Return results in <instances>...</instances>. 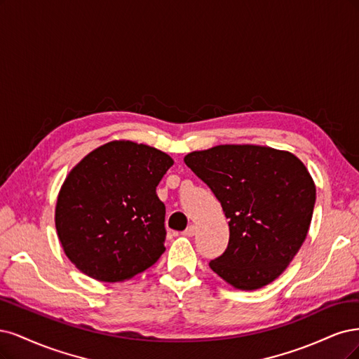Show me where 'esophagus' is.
<instances>
[{
	"instance_id": "obj_1",
	"label": "esophagus",
	"mask_w": 359,
	"mask_h": 359,
	"mask_svg": "<svg viewBox=\"0 0 359 359\" xmlns=\"http://www.w3.org/2000/svg\"><path fill=\"white\" fill-rule=\"evenodd\" d=\"M195 233H196V228L194 225H189L187 229L183 231V236L184 237H192V236H195Z\"/></svg>"
}]
</instances>
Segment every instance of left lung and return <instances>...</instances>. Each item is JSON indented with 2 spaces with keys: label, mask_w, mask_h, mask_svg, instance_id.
Segmentation results:
<instances>
[{
  "label": "left lung",
  "mask_w": 359,
  "mask_h": 359,
  "mask_svg": "<svg viewBox=\"0 0 359 359\" xmlns=\"http://www.w3.org/2000/svg\"><path fill=\"white\" fill-rule=\"evenodd\" d=\"M229 219L225 252L209 262L225 282L253 291L279 277L307 237L316 188L295 155L222 144L184 156Z\"/></svg>",
  "instance_id": "1"
}]
</instances>
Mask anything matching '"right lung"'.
Here are the masks:
<instances>
[{"instance_id":"add662e5","label":"right lung","mask_w":359,"mask_h":359,"mask_svg":"<svg viewBox=\"0 0 359 359\" xmlns=\"http://www.w3.org/2000/svg\"><path fill=\"white\" fill-rule=\"evenodd\" d=\"M172 159L155 147L111 142L70 171L55 225L65 255L92 279L123 282L165 250V205L156 187Z\"/></svg>"}]
</instances>
